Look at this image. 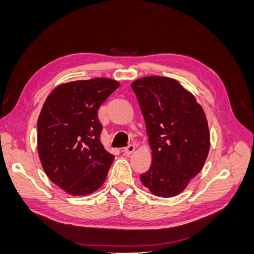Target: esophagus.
I'll return each mask as SVG.
<instances>
[{
    "mask_svg": "<svg viewBox=\"0 0 254 254\" xmlns=\"http://www.w3.org/2000/svg\"><path fill=\"white\" fill-rule=\"evenodd\" d=\"M134 150H135V145L130 144V145H127V147H124L123 152H124V154L130 155V154H132V153H133V152H134Z\"/></svg>",
    "mask_w": 254,
    "mask_h": 254,
    "instance_id": "1",
    "label": "esophagus"
}]
</instances>
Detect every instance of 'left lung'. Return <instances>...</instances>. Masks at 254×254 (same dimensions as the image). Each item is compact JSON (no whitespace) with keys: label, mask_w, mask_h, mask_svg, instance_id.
Returning a JSON list of instances; mask_svg holds the SVG:
<instances>
[{"label":"left lung","mask_w":254,"mask_h":254,"mask_svg":"<svg viewBox=\"0 0 254 254\" xmlns=\"http://www.w3.org/2000/svg\"><path fill=\"white\" fill-rule=\"evenodd\" d=\"M144 118L152 164L141 174L151 193L172 197L199 173L210 150L205 113L177 80L145 76L131 84Z\"/></svg>","instance_id":"left-lung-1"}]
</instances>
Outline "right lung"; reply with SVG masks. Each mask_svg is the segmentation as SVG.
<instances>
[{
  "mask_svg": "<svg viewBox=\"0 0 254 254\" xmlns=\"http://www.w3.org/2000/svg\"><path fill=\"white\" fill-rule=\"evenodd\" d=\"M120 83L82 80L59 85L48 96L38 120V150L44 172L72 195L102 186L114 155L100 140L98 110Z\"/></svg>",
  "mask_w": 254,
  "mask_h": 254,
  "instance_id": "obj_1",
  "label": "right lung"
}]
</instances>
